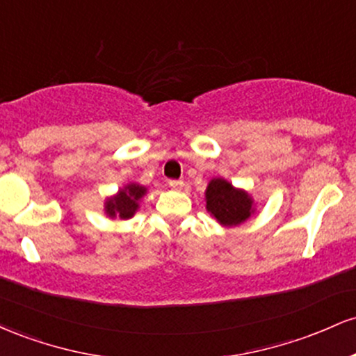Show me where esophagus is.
Listing matches in <instances>:
<instances>
[{
  "label": "esophagus",
  "instance_id": "34e87169",
  "mask_svg": "<svg viewBox=\"0 0 356 356\" xmlns=\"http://www.w3.org/2000/svg\"><path fill=\"white\" fill-rule=\"evenodd\" d=\"M169 186L174 191H182L186 187V184H184V181H169Z\"/></svg>",
  "mask_w": 356,
  "mask_h": 356
}]
</instances>
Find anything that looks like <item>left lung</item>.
<instances>
[{"label":"left lung","mask_w":356,"mask_h":356,"mask_svg":"<svg viewBox=\"0 0 356 356\" xmlns=\"http://www.w3.org/2000/svg\"><path fill=\"white\" fill-rule=\"evenodd\" d=\"M206 209L220 226L231 227L246 222L256 212V202L248 191L224 177H212L206 189Z\"/></svg>","instance_id":"obj_1"}]
</instances>
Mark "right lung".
Instances as JSON below:
<instances>
[{
  "label": "right lung",
  "instance_id": "right-lung-1",
  "mask_svg": "<svg viewBox=\"0 0 356 356\" xmlns=\"http://www.w3.org/2000/svg\"><path fill=\"white\" fill-rule=\"evenodd\" d=\"M147 194V187L137 182H129L117 191V194L105 199L104 211L110 219H132L140 207V201Z\"/></svg>",
  "mask_w": 356,
  "mask_h": 356
}]
</instances>
